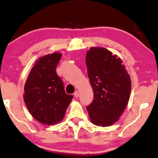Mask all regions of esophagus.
Instances as JSON below:
<instances>
[{"label":"esophagus","mask_w":158,"mask_h":158,"mask_svg":"<svg viewBox=\"0 0 158 158\" xmlns=\"http://www.w3.org/2000/svg\"><path fill=\"white\" fill-rule=\"evenodd\" d=\"M74 96H75V97H76V98L78 97H79V92L77 91H75V93H74Z\"/></svg>","instance_id":"1"}]
</instances>
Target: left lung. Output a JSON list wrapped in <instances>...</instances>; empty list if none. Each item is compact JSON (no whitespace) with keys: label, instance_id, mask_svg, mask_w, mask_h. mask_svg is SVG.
<instances>
[{"label":"left lung","instance_id":"obj_1","mask_svg":"<svg viewBox=\"0 0 158 158\" xmlns=\"http://www.w3.org/2000/svg\"><path fill=\"white\" fill-rule=\"evenodd\" d=\"M85 62L94 91L93 102L86 107L90 119L96 126H111L119 120L128 102L130 76L121 59L102 47H91Z\"/></svg>","mask_w":158,"mask_h":158}]
</instances>
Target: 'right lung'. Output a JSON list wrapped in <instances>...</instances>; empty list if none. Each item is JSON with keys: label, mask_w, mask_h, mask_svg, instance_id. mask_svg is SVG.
<instances>
[{"label": "right lung", "mask_w": 158, "mask_h": 158, "mask_svg": "<svg viewBox=\"0 0 158 158\" xmlns=\"http://www.w3.org/2000/svg\"><path fill=\"white\" fill-rule=\"evenodd\" d=\"M61 57L57 52L40 57L24 85V101L30 113L36 120L48 126L63 119L73 98L65 93L63 82L56 73Z\"/></svg>", "instance_id": "add662e5"}]
</instances>
